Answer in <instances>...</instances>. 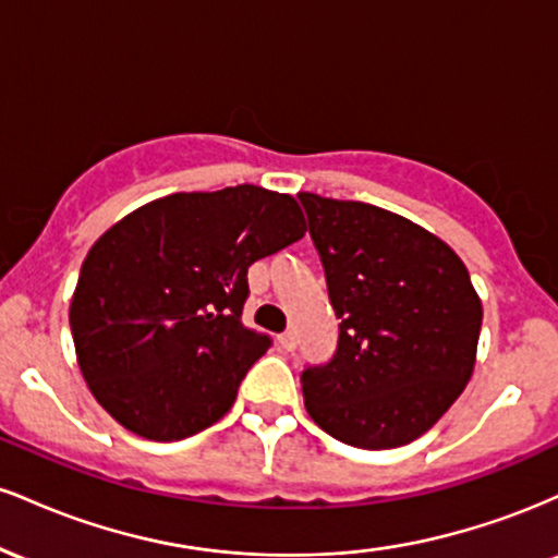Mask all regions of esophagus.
<instances>
[{
  "label": "esophagus",
  "mask_w": 558,
  "mask_h": 558,
  "mask_svg": "<svg viewBox=\"0 0 558 558\" xmlns=\"http://www.w3.org/2000/svg\"><path fill=\"white\" fill-rule=\"evenodd\" d=\"M278 345H280V349H283V351H293V349H296V332H293V330L280 332V336H278Z\"/></svg>",
  "instance_id": "esophagus-1"
}]
</instances>
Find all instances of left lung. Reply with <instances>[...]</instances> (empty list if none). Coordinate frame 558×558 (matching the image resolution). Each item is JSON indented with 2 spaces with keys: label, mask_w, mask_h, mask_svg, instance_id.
<instances>
[{
  "label": "left lung",
  "mask_w": 558,
  "mask_h": 558,
  "mask_svg": "<svg viewBox=\"0 0 558 558\" xmlns=\"http://www.w3.org/2000/svg\"><path fill=\"white\" fill-rule=\"evenodd\" d=\"M328 280L338 349L306 367L310 417L341 444H412L475 369L483 304L448 243L364 202L299 194Z\"/></svg>",
  "instance_id": "left-lung-1"
}]
</instances>
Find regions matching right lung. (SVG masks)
<instances>
[{"mask_svg":"<svg viewBox=\"0 0 558 558\" xmlns=\"http://www.w3.org/2000/svg\"><path fill=\"white\" fill-rule=\"evenodd\" d=\"M304 233L296 198L252 183L170 194L114 222L70 301L94 399L149 440L215 425L272 343L241 323L248 267Z\"/></svg>","mask_w":558,"mask_h":558,"instance_id":"right-lung-1","label":"right lung"}]
</instances>
